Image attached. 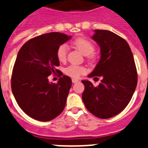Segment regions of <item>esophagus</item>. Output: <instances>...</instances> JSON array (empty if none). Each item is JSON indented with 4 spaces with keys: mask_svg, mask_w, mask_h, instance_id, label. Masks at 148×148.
I'll return each instance as SVG.
<instances>
[{
    "mask_svg": "<svg viewBox=\"0 0 148 148\" xmlns=\"http://www.w3.org/2000/svg\"><path fill=\"white\" fill-rule=\"evenodd\" d=\"M78 80H77V79H72V83L73 84H75V83H77V82H78Z\"/></svg>",
    "mask_w": 148,
    "mask_h": 148,
    "instance_id": "obj_1",
    "label": "esophagus"
}]
</instances>
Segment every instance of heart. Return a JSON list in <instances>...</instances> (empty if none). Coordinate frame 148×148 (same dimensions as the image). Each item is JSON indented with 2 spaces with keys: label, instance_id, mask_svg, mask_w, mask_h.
Returning <instances> with one entry per match:
<instances>
[{
  "label": "heart",
  "instance_id": "1",
  "mask_svg": "<svg viewBox=\"0 0 148 148\" xmlns=\"http://www.w3.org/2000/svg\"><path fill=\"white\" fill-rule=\"evenodd\" d=\"M72 45L75 48L80 51L84 55L88 56L89 60L94 59V56L91 53L95 51V46L92 43L84 38H77L72 42ZM67 47L66 45H61L58 47L56 55L57 58L60 62H64L67 59ZM64 73L67 76L71 77L74 78H77L79 77L85 73V68L79 65L71 64L64 69Z\"/></svg>",
  "mask_w": 148,
  "mask_h": 148
}]
</instances>
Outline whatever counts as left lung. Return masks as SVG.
Segmentation results:
<instances>
[{
    "label": "left lung",
    "instance_id": "8db88e82",
    "mask_svg": "<svg viewBox=\"0 0 148 148\" xmlns=\"http://www.w3.org/2000/svg\"><path fill=\"white\" fill-rule=\"evenodd\" d=\"M92 39L101 47V59L88 77L102 80L97 87L82 81V100L92 114L108 119L129 103L137 87L138 73L133 53L124 38L110 31L95 30Z\"/></svg>",
    "mask_w": 148,
    "mask_h": 148
}]
</instances>
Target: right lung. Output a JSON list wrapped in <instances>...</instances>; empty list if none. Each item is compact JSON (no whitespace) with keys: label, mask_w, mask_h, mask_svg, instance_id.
Returning <instances> with one entry per match:
<instances>
[{"label":"right lung","mask_w":148,"mask_h":148,"mask_svg":"<svg viewBox=\"0 0 148 148\" xmlns=\"http://www.w3.org/2000/svg\"><path fill=\"white\" fill-rule=\"evenodd\" d=\"M71 36L51 32L27 40L20 49L11 76V90L17 104L26 114L40 121H49L64 109L71 79L63 75L57 84L48 76L60 65L56 52ZM63 75V74H62Z\"/></svg>","instance_id":"add662e5"}]
</instances>
